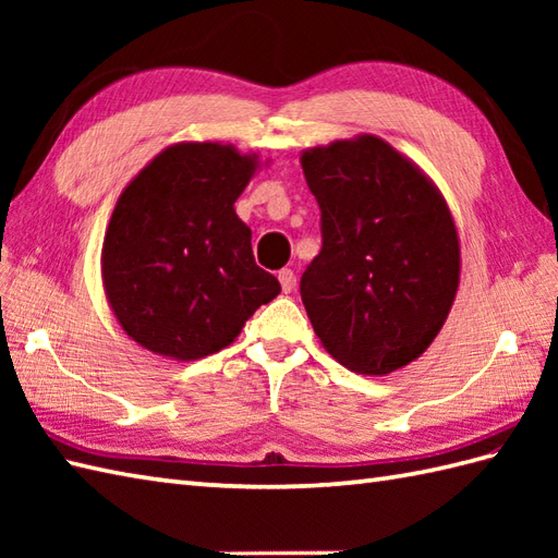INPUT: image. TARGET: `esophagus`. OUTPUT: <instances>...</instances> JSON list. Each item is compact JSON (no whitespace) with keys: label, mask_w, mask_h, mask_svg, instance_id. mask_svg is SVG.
Masks as SVG:
<instances>
[{"label":"esophagus","mask_w":558,"mask_h":558,"mask_svg":"<svg viewBox=\"0 0 558 558\" xmlns=\"http://www.w3.org/2000/svg\"><path fill=\"white\" fill-rule=\"evenodd\" d=\"M278 280H280V288H282V292H286V294L294 290V272L290 268H282L278 272Z\"/></svg>","instance_id":"obj_1"}]
</instances>
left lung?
<instances>
[{"mask_svg": "<svg viewBox=\"0 0 558 558\" xmlns=\"http://www.w3.org/2000/svg\"><path fill=\"white\" fill-rule=\"evenodd\" d=\"M324 246L300 292L330 357L369 376L402 369L444 328L460 286V240L444 194L374 134L302 153Z\"/></svg>", "mask_w": 558, "mask_h": 558, "instance_id": "8db88e82", "label": "left lung"}]
</instances>
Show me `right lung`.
I'll list each match as a JSON object with an SVG mask.
<instances>
[{
  "instance_id": "obj_1",
  "label": "right lung",
  "mask_w": 558,
  "mask_h": 558,
  "mask_svg": "<svg viewBox=\"0 0 558 558\" xmlns=\"http://www.w3.org/2000/svg\"><path fill=\"white\" fill-rule=\"evenodd\" d=\"M258 168L256 153L232 144L182 141L124 186L100 272L112 314L141 348L174 362L204 360L280 294L234 210Z\"/></svg>"
}]
</instances>
